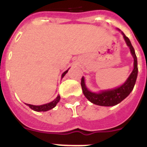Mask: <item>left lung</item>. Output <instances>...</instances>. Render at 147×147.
I'll return each instance as SVG.
<instances>
[{
	"instance_id": "1",
	"label": "left lung",
	"mask_w": 147,
	"mask_h": 147,
	"mask_svg": "<svg viewBox=\"0 0 147 147\" xmlns=\"http://www.w3.org/2000/svg\"><path fill=\"white\" fill-rule=\"evenodd\" d=\"M123 38L126 42L127 45L129 47L131 53L134 58V69L131 71V73L127 78L126 82L117 88L108 90H102L99 93H94L90 91L89 90L86 88L85 84L84 78L82 77L81 80V86L83 90V94L85 95L86 98L89 100L90 102H92L94 104L101 106H113L120 102L123 101V99L126 98L127 96L129 95L130 93L132 91L134 86L136 84V79L138 76V64H137V57H136L135 49L133 48L131 43L130 42L129 38L122 33Z\"/></svg>"
}]
</instances>
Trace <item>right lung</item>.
Listing matches in <instances>:
<instances>
[{
	"mask_svg": "<svg viewBox=\"0 0 147 147\" xmlns=\"http://www.w3.org/2000/svg\"><path fill=\"white\" fill-rule=\"evenodd\" d=\"M67 71H65L64 73L62 74V76H61V78H63V77L65 76V74L67 73ZM60 98H61V97L60 95H58L56 99H54L53 102H49V103H47V104H45V105H30V104H26L27 105H28L29 107H30L31 109H33L34 111H37V112H45V111H48L49 109H52L53 108H54L55 106L57 105L59 101H60Z\"/></svg>",
	"mask_w": 147,
	"mask_h": 147,
	"instance_id": "1",
	"label": "right lung"
}]
</instances>
